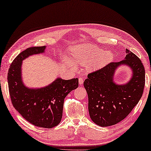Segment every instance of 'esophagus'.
Here are the masks:
<instances>
[{"mask_svg": "<svg viewBox=\"0 0 151 151\" xmlns=\"http://www.w3.org/2000/svg\"><path fill=\"white\" fill-rule=\"evenodd\" d=\"M83 83V78H79V83L81 85V84H82Z\"/></svg>", "mask_w": 151, "mask_h": 151, "instance_id": "34e87169", "label": "esophagus"}]
</instances>
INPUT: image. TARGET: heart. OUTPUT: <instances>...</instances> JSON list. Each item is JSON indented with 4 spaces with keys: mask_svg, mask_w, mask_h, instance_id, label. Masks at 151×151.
Returning a JSON list of instances; mask_svg holds the SVG:
<instances>
[{
    "mask_svg": "<svg viewBox=\"0 0 151 151\" xmlns=\"http://www.w3.org/2000/svg\"><path fill=\"white\" fill-rule=\"evenodd\" d=\"M71 55L76 63L87 65L90 70H97L105 66L112 61L113 53L110 51H104L98 47L86 44L76 47L71 50ZM71 68H76L73 63L68 61Z\"/></svg>",
    "mask_w": 151,
    "mask_h": 151,
    "instance_id": "obj_1",
    "label": "heart"
}]
</instances>
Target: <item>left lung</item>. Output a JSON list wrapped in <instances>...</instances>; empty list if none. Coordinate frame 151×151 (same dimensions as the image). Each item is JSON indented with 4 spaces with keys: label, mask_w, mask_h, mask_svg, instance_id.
Instances as JSON below:
<instances>
[{
    "label": "left lung",
    "mask_w": 151,
    "mask_h": 151,
    "mask_svg": "<svg viewBox=\"0 0 151 151\" xmlns=\"http://www.w3.org/2000/svg\"><path fill=\"white\" fill-rule=\"evenodd\" d=\"M125 59L111 62L88 75L83 86L88 95L91 119L100 127L114 125L129 114L141 98L145 84V68L140 59L126 49ZM121 64L130 66L133 77L125 85L113 81L114 71Z\"/></svg>",
    "instance_id": "1"
}]
</instances>
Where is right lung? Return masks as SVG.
I'll return each mask as SVG.
<instances>
[{"mask_svg": "<svg viewBox=\"0 0 151 151\" xmlns=\"http://www.w3.org/2000/svg\"><path fill=\"white\" fill-rule=\"evenodd\" d=\"M45 47H31L20 53L12 62L8 73L9 91L14 108L24 119L36 127L51 128L59 124L64 99L78 87V79L58 78L45 88L34 90L21 80L22 61L29 55L43 53Z\"/></svg>", "mask_w": 151, "mask_h": 151, "instance_id": "add662e5", "label": "right lung"}]
</instances>
